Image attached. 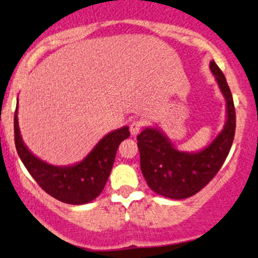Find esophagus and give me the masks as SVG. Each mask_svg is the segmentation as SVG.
I'll return each instance as SVG.
<instances>
[{"label": "esophagus", "instance_id": "esophagus-1", "mask_svg": "<svg viewBox=\"0 0 258 258\" xmlns=\"http://www.w3.org/2000/svg\"><path fill=\"white\" fill-rule=\"evenodd\" d=\"M142 127H143V123L142 121H133V122L130 125V131H131L132 136H137L139 132H141Z\"/></svg>", "mask_w": 258, "mask_h": 258}]
</instances>
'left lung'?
<instances>
[{
	"label": "left lung",
	"instance_id": "8db88e82",
	"mask_svg": "<svg viewBox=\"0 0 258 258\" xmlns=\"http://www.w3.org/2000/svg\"><path fill=\"white\" fill-rule=\"evenodd\" d=\"M222 96L226 100L223 128L203 149L179 150L156 126H147L138 135L141 170L153 191L168 199L180 200L197 194L220 171L232 148L235 133V109L223 73L210 61Z\"/></svg>",
	"mask_w": 258,
	"mask_h": 258
}]
</instances>
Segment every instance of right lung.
<instances>
[{
	"label": "right lung",
	"mask_w": 258,
	"mask_h": 258,
	"mask_svg": "<svg viewBox=\"0 0 258 258\" xmlns=\"http://www.w3.org/2000/svg\"><path fill=\"white\" fill-rule=\"evenodd\" d=\"M130 137L128 127L105 135L81 161L68 166L48 164L25 146L18 122V102L14 114V141L18 155L37 184L51 197L65 204L84 205L102 193L111 172L120 143Z\"/></svg>",
	"instance_id": "right-lung-1"
}]
</instances>
